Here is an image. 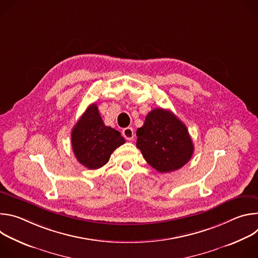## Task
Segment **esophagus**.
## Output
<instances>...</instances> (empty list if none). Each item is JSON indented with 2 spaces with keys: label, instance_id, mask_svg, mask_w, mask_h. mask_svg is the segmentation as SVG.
I'll return each instance as SVG.
<instances>
[{
  "label": "esophagus",
  "instance_id": "34e87169",
  "mask_svg": "<svg viewBox=\"0 0 258 258\" xmlns=\"http://www.w3.org/2000/svg\"><path fill=\"white\" fill-rule=\"evenodd\" d=\"M122 136L127 140V141H132L135 137V133L134 130L132 127H125L122 131Z\"/></svg>",
  "mask_w": 258,
  "mask_h": 258
}]
</instances>
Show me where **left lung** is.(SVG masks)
Listing matches in <instances>:
<instances>
[{
    "mask_svg": "<svg viewBox=\"0 0 258 258\" xmlns=\"http://www.w3.org/2000/svg\"><path fill=\"white\" fill-rule=\"evenodd\" d=\"M137 148L159 172L182 167L191 159L194 146L187 126L169 110L153 109L137 131Z\"/></svg>",
    "mask_w": 258,
    "mask_h": 258,
    "instance_id": "left-lung-1",
    "label": "left lung"
}]
</instances>
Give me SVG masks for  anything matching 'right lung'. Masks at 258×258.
I'll return each mask as SVG.
<instances>
[{
  "label": "right lung",
  "mask_w": 258,
  "mask_h": 258,
  "mask_svg": "<svg viewBox=\"0 0 258 258\" xmlns=\"http://www.w3.org/2000/svg\"><path fill=\"white\" fill-rule=\"evenodd\" d=\"M124 143L118 131L104 124L95 103L87 108L71 132L72 150L78 161L89 169L105 165Z\"/></svg>",
  "instance_id": "add662e5"
}]
</instances>
